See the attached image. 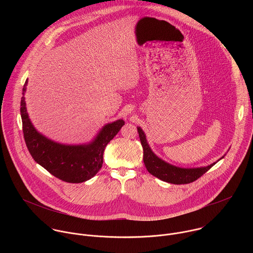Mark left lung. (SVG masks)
<instances>
[{
  "label": "left lung",
  "mask_w": 253,
  "mask_h": 253,
  "mask_svg": "<svg viewBox=\"0 0 253 253\" xmlns=\"http://www.w3.org/2000/svg\"><path fill=\"white\" fill-rule=\"evenodd\" d=\"M141 145L143 147V161L149 173L153 176L161 179L162 181L172 184H187L191 183L204 173H206L215 163L210 164L206 167L199 168H180L173 166L169 163L158 158L150 149L145 134L140 127L137 128Z\"/></svg>",
  "instance_id": "obj_1"
}]
</instances>
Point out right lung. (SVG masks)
I'll return each instance as SVG.
<instances>
[{"instance_id": "right-lung-1", "label": "right lung", "mask_w": 253, "mask_h": 253, "mask_svg": "<svg viewBox=\"0 0 253 253\" xmlns=\"http://www.w3.org/2000/svg\"><path fill=\"white\" fill-rule=\"evenodd\" d=\"M27 81L23 87L26 91ZM21 117L27 148L34 160L55 177L69 183H81L91 179L101 169L105 147L120 131L123 120L107 124L93 142L87 145H63L47 139L32 125L25 98L21 99Z\"/></svg>"}]
</instances>
